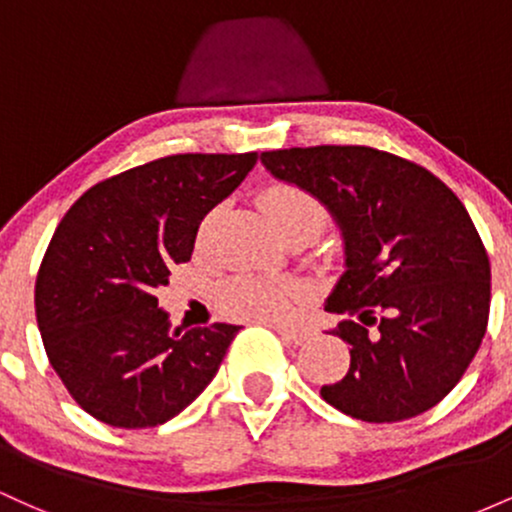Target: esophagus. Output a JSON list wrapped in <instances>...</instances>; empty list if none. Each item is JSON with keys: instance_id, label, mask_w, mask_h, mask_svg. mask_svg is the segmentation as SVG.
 Here are the masks:
<instances>
[{"instance_id": "esophagus-1", "label": "esophagus", "mask_w": 512, "mask_h": 512, "mask_svg": "<svg viewBox=\"0 0 512 512\" xmlns=\"http://www.w3.org/2000/svg\"><path fill=\"white\" fill-rule=\"evenodd\" d=\"M269 327H274V330L279 332V337L291 344H303L310 339V332L305 330V327H284V325H269Z\"/></svg>"}]
</instances>
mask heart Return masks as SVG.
<instances>
[{
    "label": "heart",
    "instance_id": "b5f03b06",
    "mask_svg": "<svg viewBox=\"0 0 512 512\" xmlns=\"http://www.w3.org/2000/svg\"><path fill=\"white\" fill-rule=\"evenodd\" d=\"M260 209L274 228L291 221H313L315 226L325 223V207L310 192L291 182L267 187L260 195ZM216 298L223 313L231 317L281 322L296 310L298 301L303 298V289L296 284H269V281L250 279V276H238L223 284Z\"/></svg>",
    "mask_w": 512,
    "mask_h": 512
}]
</instances>
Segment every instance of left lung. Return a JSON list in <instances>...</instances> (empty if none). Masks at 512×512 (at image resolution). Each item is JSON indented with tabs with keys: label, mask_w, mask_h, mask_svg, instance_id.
<instances>
[{
	"label": "left lung",
	"mask_w": 512,
	"mask_h": 512,
	"mask_svg": "<svg viewBox=\"0 0 512 512\" xmlns=\"http://www.w3.org/2000/svg\"><path fill=\"white\" fill-rule=\"evenodd\" d=\"M274 178L320 199L346 269L325 308L351 363L320 395L368 424L424 414L460 383L489 325L491 264L455 192L431 170L370 146L264 151Z\"/></svg>",
	"instance_id": "8db88e82"
}]
</instances>
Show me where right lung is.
Listing matches in <instances>:
<instances>
[{
  "label": "right lung",
  "mask_w": 512,
  "mask_h": 512,
  "mask_svg": "<svg viewBox=\"0 0 512 512\" xmlns=\"http://www.w3.org/2000/svg\"><path fill=\"white\" fill-rule=\"evenodd\" d=\"M257 154H175L98 182L57 226L35 279L50 366L81 409L151 428L202 395L240 327L170 332L156 289L190 262L199 223Z\"/></svg>",
  "instance_id": "obj_1"
}]
</instances>
